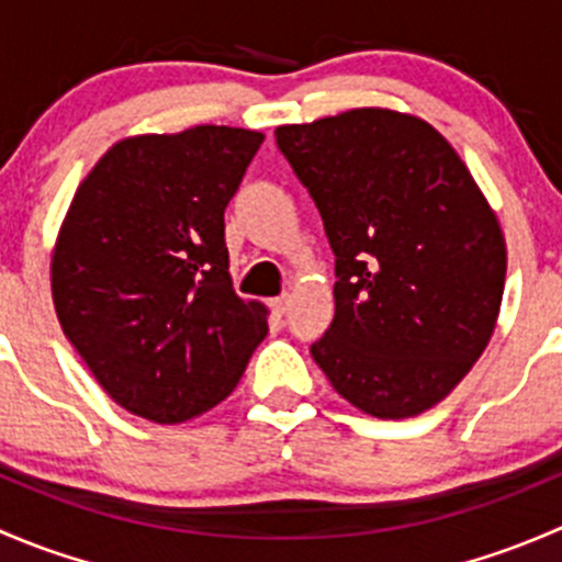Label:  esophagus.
<instances>
[{
  "instance_id": "esophagus-1",
  "label": "esophagus",
  "mask_w": 562,
  "mask_h": 562,
  "mask_svg": "<svg viewBox=\"0 0 562 562\" xmlns=\"http://www.w3.org/2000/svg\"><path fill=\"white\" fill-rule=\"evenodd\" d=\"M288 304H291V296H288V293H282V296L271 299V302H269V307H271V313H274L277 317H282V315H285Z\"/></svg>"
}]
</instances>
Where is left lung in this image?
Returning <instances> with one entry per match:
<instances>
[{
	"mask_svg": "<svg viewBox=\"0 0 562 562\" xmlns=\"http://www.w3.org/2000/svg\"><path fill=\"white\" fill-rule=\"evenodd\" d=\"M274 138L334 249V321L310 353L375 418L438 405L484 353L506 241L468 166L424 119L353 108Z\"/></svg>",
	"mask_w": 562,
	"mask_h": 562,
	"instance_id": "8db88e82",
	"label": "left lung"
}]
</instances>
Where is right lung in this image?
I'll return each instance as SVG.
<instances>
[{
	"label": "right lung",
	"instance_id": "add662e5",
	"mask_svg": "<svg viewBox=\"0 0 562 562\" xmlns=\"http://www.w3.org/2000/svg\"><path fill=\"white\" fill-rule=\"evenodd\" d=\"M263 135L201 127L113 144L70 203L50 291L61 331L124 411L181 424L223 402L266 337L228 274L225 206Z\"/></svg>",
	"mask_w": 562,
	"mask_h": 562
}]
</instances>
